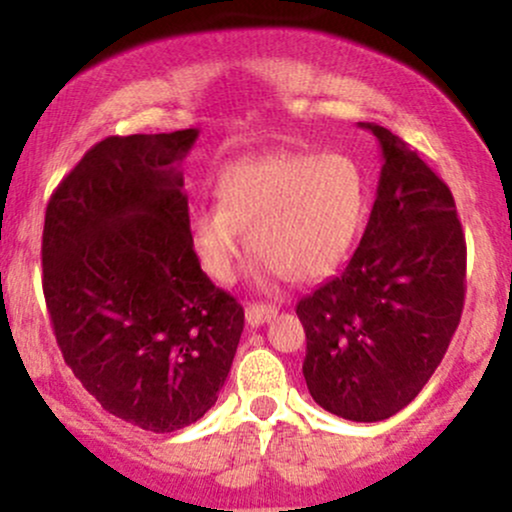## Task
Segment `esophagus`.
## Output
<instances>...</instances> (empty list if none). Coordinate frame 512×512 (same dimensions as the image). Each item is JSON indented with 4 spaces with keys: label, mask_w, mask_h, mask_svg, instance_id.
<instances>
[{
    "label": "esophagus",
    "mask_w": 512,
    "mask_h": 512,
    "mask_svg": "<svg viewBox=\"0 0 512 512\" xmlns=\"http://www.w3.org/2000/svg\"><path fill=\"white\" fill-rule=\"evenodd\" d=\"M276 315L274 305H264V303H252L245 308V320H248L250 327H260L264 322H269Z\"/></svg>",
    "instance_id": "1"
}]
</instances>
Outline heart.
Wrapping results in <instances>:
<instances>
[{"label":"heart","instance_id":"1","mask_svg":"<svg viewBox=\"0 0 512 512\" xmlns=\"http://www.w3.org/2000/svg\"><path fill=\"white\" fill-rule=\"evenodd\" d=\"M219 204L192 211L190 236L204 269L236 276L248 238L267 272L308 284L354 250L368 214V175L349 154L274 151L228 163L216 180Z\"/></svg>","mask_w":512,"mask_h":512}]
</instances>
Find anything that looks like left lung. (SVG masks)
<instances>
[{"label": "left lung", "mask_w": 512, "mask_h": 512, "mask_svg": "<svg viewBox=\"0 0 512 512\" xmlns=\"http://www.w3.org/2000/svg\"><path fill=\"white\" fill-rule=\"evenodd\" d=\"M383 151L378 192L344 272L298 301L303 375L322 409L383 421L424 390L460 325L462 223L455 199L390 129L361 122Z\"/></svg>", "instance_id": "obj_1"}]
</instances>
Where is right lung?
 Listing matches in <instances>:
<instances>
[{
  "instance_id": "right-lung-1",
  "label": "right lung",
  "mask_w": 512,
  "mask_h": 512,
  "mask_svg": "<svg viewBox=\"0 0 512 512\" xmlns=\"http://www.w3.org/2000/svg\"><path fill=\"white\" fill-rule=\"evenodd\" d=\"M197 137L103 139L45 211L43 291L64 361L105 411L154 433L214 407L245 325L192 245L180 163Z\"/></svg>"
}]
</instances>
